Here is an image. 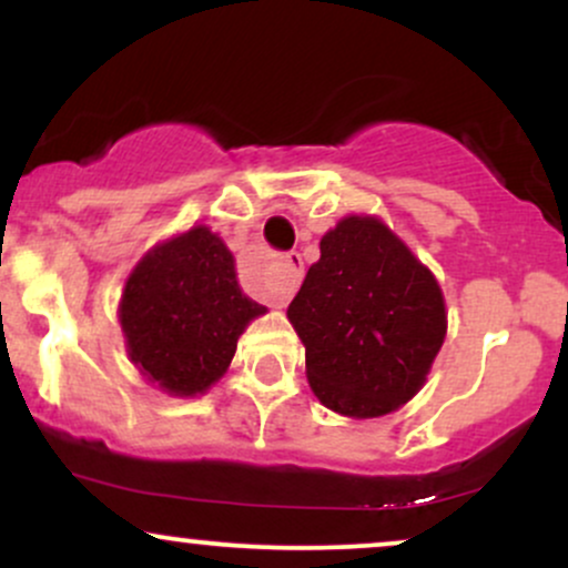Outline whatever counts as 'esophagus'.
<instances>
[{"mask_svg": "<svg viewBox=\"0 0 568 568\" xmlns=\"http://www.w3.org/2000/svg\"><path fill=\"white\" fill-rule=\"evenodd\" d=\"M285 266H288V272H285V277L280 280V283L275 285V291H272V302H275V306H285L291 302V296L296 293L298 283H302V275H304V262H302V253L291 251L285 253Z\"/></svg>", "mask_w": 568, "mask_h": 568, "instance_id": "1", "label": "esophagus"}]
</instances>
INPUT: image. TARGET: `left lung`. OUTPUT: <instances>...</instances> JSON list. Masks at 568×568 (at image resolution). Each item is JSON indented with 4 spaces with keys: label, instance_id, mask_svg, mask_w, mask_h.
<instances>
[{
    "label": "left lung",
    "instance_id": "8db88e82",
    "mask_svg": "<svg viewBox=\"0 0 568 568\" xmlns=\"http://www.w3.org/2000/svg\"><path fill=\"white\" fill-rule=\"evenodd\" d=\"M325 408L368 419L422 389L446 338L438 280L379 219L347 216L288 306Z\"/></svg>",
    "mask_w": 568,
    "mask_h": 568
}]
</instances>
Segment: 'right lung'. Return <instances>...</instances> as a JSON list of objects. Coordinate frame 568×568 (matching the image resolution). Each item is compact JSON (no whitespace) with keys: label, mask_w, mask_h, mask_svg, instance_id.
<instances>
[{"label":"right lung","mask_w":568,"mask_h":568,"mask_svg":"<svg viewBox=\"0 0 568 568\" xmlns=\"http://www.w3.org/2000/svg\"><path fill=\"white\" fill-rule=\"evenodd\" d=\"M264 312L240 288L224 240L192 226L135 264L120 323L135 368L165 393L189 397L224 376L240 334Z\"/></svg>","instance_id":"obj_1"}]
</instances>
